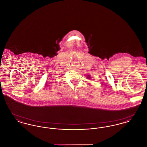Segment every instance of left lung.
Masks as SVG:
<instances>
[{"mask_svg": "<svg viewBox=\"0 0 147 147\" xmlns=\"http://www.w3.org/2000/svg\"><path fill=\"white\" fill-rule=\"evenodd\" d=\"M91 78H92V77H90V75H88V77H87V78H88V79H90Z\"/></svg>", "mask_w": 147, "mask_h": 147, "instance_id": "1", "label": "left lung"}]
</instances>
